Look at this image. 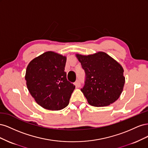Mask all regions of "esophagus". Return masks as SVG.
I'll list each match as a JSON object with an SVG mask.
<instances>
[{
    "label": "esophagus",
    "mask_w": 148,
    "mask_h": 148,
    "mask_svg": "<svg viewBox=\"0 0 148 148\" xmlns=\"http://www.w3.org/2000/svg\"><path fill=\"white\" fill-rule=\"evenodd\" d=\"M75 85L77 88H79L80 86V85H81V83H80V82L79 80H77V81L75 82Z\"/></svg>",
    "instance_id": "1"
}]
</instances>
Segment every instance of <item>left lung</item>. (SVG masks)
Here are the masks:
<instances>
[{"label": "left lung", "instance_id": "obj_1", "mask_svg": "<svg viewBox=\"0 0 148 148\" xmlns=\"http://www.w3.org/2000/svg\"><path fill=\"white\" fill-rule=\"evenodd\" d=\"M76 57L86 73L81 91L89 104L105 107L117 101L125 82L122 66L104 52L88 56L77 53Z\"/></svg>", "mask_w": 148, "mask_h": 148}]
</instances>
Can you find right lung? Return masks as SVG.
<instances>
[{
	"label": "right lung",
	"mask_w": 148,
	"mask_h": 148,
	"mask_svg": "<svg viewBox=\"0 0 148 148\" xmlns=\"http://www.w3.org/2000/svg\"><path fill=\"white\" fill-rule=\"evenodd\" d=\"M66 56L47 51L34 58L27 66L26 86L35 101L51 110L64 109L75 88L66 79Z\"/></svg>",
	"instance_id": "add662e5"
}]
</instances>
